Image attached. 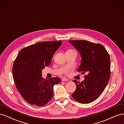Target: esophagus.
<instances>
[{"label":"esophagus","mask_w":124,"mask_h":124,"mask_svg":"<svg viewBox=\"0 0 124 124\" xmlns=\"http://www.w3.org/2000/svg\"><path fill=\"white\" fill-rule=\"evenodd\" d=\"M62 82H65V81H69V80L67 79V78H62Z\"/></svg>","instance_id":"1"}]
</instances>
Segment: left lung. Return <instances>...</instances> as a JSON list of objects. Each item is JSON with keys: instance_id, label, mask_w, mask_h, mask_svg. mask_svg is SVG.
<instances>
[{"instance_id": "1", "label": "left lung", "mask_w": 124, "mask_h": 124, "mask_svg": "<svg viewBox=\"0 0 124 124\" xmlns=\"http://www.w3.org/2000/svg\"><path fill=\"white\" fill-rule=\"evenodd\" d=\"M69 42L81 55V64L78 71L87 73L81 82L73 80L77 88L72 96L81 103H88L101 95L109 81L110 56L106 48L100 44L85 40H71Z\"/></svg>"}]
</instances>
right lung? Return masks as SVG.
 Segmentation results:
<instances>
[{
	"label": "right lung",
	"instance_id": "right-lung-1",
	"mask_svg": "<svg viewBox=\"0 0 124 124\" xmlns=\"http://www.w3.org/2000/svg\"><path fill=\"white\" fill-rule=\"evenodd\" d=\"M62 41L40 42L23 48L13 66V78L22 97L31 105L42 106L53 96V88L61 82L56 77L46 80L42 70L50 65Z\"/></svg>",
	"mask_w": 124,
	"mask_h": 124
}]
</instances>
